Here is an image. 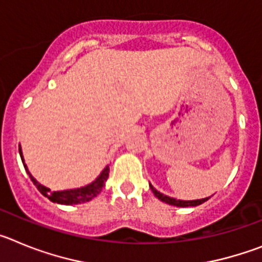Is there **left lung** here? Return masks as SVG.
Instances as JSON below:
<instances>
[{
  "mask_svg": "<svg viewBox=\"0 0 262 262\" xmlns=\"http://www.w3.org/2000/svg\"><path fill=\"white\" fill-rule=\"evenodd\" d=\"M149 186H151L152 193H154L155 195H156L160 201H163V202L168 203V205L177 206V207H189V206H198V205H202L203 202H206V201L209 200V198H203V200H196V201H180V200H174V198H170V196L164 195V194H161V193H160V191H157L156 189H155V187L152 186V185H149Z\"/></svg>",
  "mask_w": 262,
  "mask_h": 262,
  "instance_id": "obj_1",
  "label": "left lung"
}]
</instances>
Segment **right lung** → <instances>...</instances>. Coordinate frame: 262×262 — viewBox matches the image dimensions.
<instances>
[{
	"label": "right lung",
	"mask_w": 262,
	"mask_h": 262,
	"mask_svg": "<svg viewBox=\"0 0 262 262\" xmlns=\"http://www.w3.org/2000/svg\"><path fill=\"white\" fill-rule=\"evenodd\" d=\"M19 155H20V159H22L23 166H25V169L27 170V166L26 164H25V161H23V156L20 151H19ZM108 172H110V170H108V166H106V168L102 170V173L98 176V178H97L96 181H93L92 184L86 185V186L84 187H80V189H72V190H62V191H51L48 187L39 184L35 178L30 174L29 170H27L30 178H31V181L34 182V185H35L36 187H38V190L40 191L43 195L47 196L50 201H52V202L55 203H60V205H77V203L88 202V201L93 200L94 196L98 195V194L101 193V190H102L103 185H105L106 180H107L108 177Z\"/></svg>",
	"instance_id": "obj_1"
}]
</instances>
